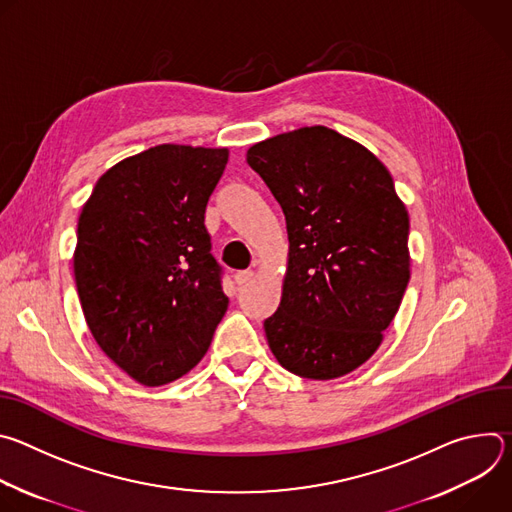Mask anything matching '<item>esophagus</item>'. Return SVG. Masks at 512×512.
Wrapping results in <instances>:
<instances>
[{"label":"esophagus","mask_w":512,"mask_h":512,"mask_svg":"<svg viewBox=\"0 0 512 512\" xmlns=\"http://www.w3.org/2000/svg\"><path fill=\"white\" fill-rule=\"evenodd\" d=\"M253 275H255V273L249 271V269L237 271V273H235V283H237V285H245V283H249V281L253 279Z\"/></svg>","instance_id":"obj_1"}]
</instances>
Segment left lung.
I'll return each instance as SVG.
<instances>
[{"label":"left lung","instance_id":"1","mask_svg":"<svg viewBox=\"0 0 512 512\" xmlns=\"http://www.w3.org/2000/svg\"><path fill=\"white\" fill-rule=\"evenodd\" d=\"M247 162L289 237L281 302L263 322L269 348L298 377L348 375L381 346L409 283V214L393 178L324 125L259 141Z\"/></svg>","mask_w":512,"mask_h":512}]
</instances>
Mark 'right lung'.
<instances>
[{"label": "right lung", "mask_w": 512, "mask_h": 512, "mask_svg": "<svg viewBox=\"0 0 512 512\" xmlns=\"http://www.w3.org/2000/svg\"><path fill=\"white\" fill-rule=\"evenodd\" d=\"M227 162V148L156 145L107 170L79 216L72 263L85 320L145 387L190 373L229 308L204 227Z\"/></svg>", "instance_id": "1"}]
</instances>
